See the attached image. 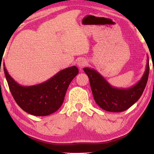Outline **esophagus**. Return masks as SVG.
<instances>
[{
  "mask_svg": "<svg viewBox=\"0 0 154 154\" xmlns=\"http://www.w3.org/2000/svg\"><path fill=\"white\" fill-rule=\"evenodd\" d=\"M87 63V61L84 58H80L77 62V66L80 68H83L84 66H85Z\"/></svg>",
  "mask_w": 154,
  "mask_h": 154,
  "instance_id": "1",
  "label": "esophagus"
}]
</instances>
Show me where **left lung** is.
<instances>
[{
	"label": "left lung",
	"mask_w": 154,
	"mask_h": 154,
	"mask_svg": "<svg viewBox=\"0 0 154 154\" xmlns=\"http://www.w3.org/2000/svg\"><path fill=\"white\" fill-rule=\"evenodd\" d=\"M83 71L89 78L91 91L96 103L109 112H119L128 109L142 96L148 79L149 71L148 56L144 73L138 83L127 89L114 87L99 72L89 67Z\"/></svg>",
	"instance_id": "8db88e82"
}]
</instances>
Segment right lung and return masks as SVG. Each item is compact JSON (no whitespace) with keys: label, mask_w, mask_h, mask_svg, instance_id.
Returning <instances> with one entry per match:
<instances>
[{"label":"right lung","mask_w":154,"mask_h":154,"mask_svg":"<svg viewBox=\"0 0 154 154\" xmlns=\"http://www.w3.org/2000/svg\"><path fill=\"white\" fill-rule=\"evenodd\" d=\"M3 65L10 91L16 103L25 112L38 116L50 115L60 109L69 85L79 73L76 66H72L40 84L22 86L8 74L5 63Z\"/></svg>","instance_id":"add662e5"}]
</instances>
